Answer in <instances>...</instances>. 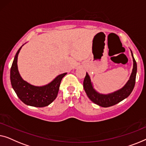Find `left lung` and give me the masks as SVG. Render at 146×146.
I'll use <instances>...</instances> for the list:
<instances>
[{
	"label": "left lung",
	"instance_id": "1",
	"mask_svg": "<svg viewBox=\"0 0 146 146\" xmlns=\"http://www.w3.org/2000/svg\"><path fill=\"white\" fill-rule=\"evenodd\" d=\"M131 53H132L133 63H134L132 72L130 77V79L128 80L126 85L118 91L107 94L98 93L94 89L89 75L87 73H86V76L83 81V87L88 97L92 102L102 107H109V106L118 104V102L128 97L131 94L135 86V77H136L137 73L136 61L133 56L132 51H131Z\"/></svg>",
	"mask_w": 146,
	"mask_h": 146
}]
</instances>
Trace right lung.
<instances>
[{
	"label": "right lung",
	"mask_w": 146,
	"mask_h": 146,
	"mask_svg": "<svg viewBox=\"0 0 146 146\" xmlns=\"http://www.w3.org/2000/svg\"><path fill=\"white\" fill-rule=\"evenodd\" d=\"M20 47L14 57L11 69V81L12 87L18 97L27 105L35 107H44L48 106L56 98L59 86L63 77L67 73L61 74L55 77L48 85L37 87L22 79L18 70V55L22 47Z\"/></svg>",
	"instance_id": "obj_1"
}]
</instances>
